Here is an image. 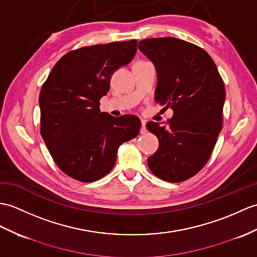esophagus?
Returning a JSON list of instances; mask_svg holds the SVG:
<instances>
[{
	"instance_id": "esophagus-1",
	"label": "esophagus",
	"mask_w": 257,
	"mask_h": 257,
	"mask_svg": "<svg viewBox=\"0 0 257 257\" xmlns=\"http://www.w3.org/2000/svg\"><path fill=\"white\" fill-rule=\"evenodd\" d=\"M147 133V128H146V121L141 120V134H146Z\"/></svg>"
}]
</instances>
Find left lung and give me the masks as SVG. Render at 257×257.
<instances>
[{
	"label": "left lung",
	"mask_w": 257,
	"mask_h": 257,
	"mask_svg": "<svg viewBox=\"0 0 257 257\" xmlns=\"http://www.w3.org/2000/svg\"><path fill=\"white\" fill-rule=\"evenodd\" d=\"M138 48L157 69L156 101L173 109L166 126L147 123L159 139L149 169L166 182L186 181L208 162L221 131L223 81L211 57L185 40L149 38Z\"/></svg>",
	"instance_id": "1"
}]
</instances>
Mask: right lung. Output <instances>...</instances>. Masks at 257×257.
<instances>
[{
  "instance_id": "1",
  "label": "right lung",
  "mask_w": 257,
  "mask_h": 257,
  "mask_svg": "<svg viewBox=\"0 0 257 257\" xmlns=\"http://www.w3.org/2000/svg\"><path fill=\"white\" fill-rule=\"evenodd\" d=\"M137 40L83 47L59 60L39 95L40 134L63 173L89 183L114 168L118 148L141 128L134 115L99 109L112 73L133 60Z\"/></svg>"
}]
</instances>
